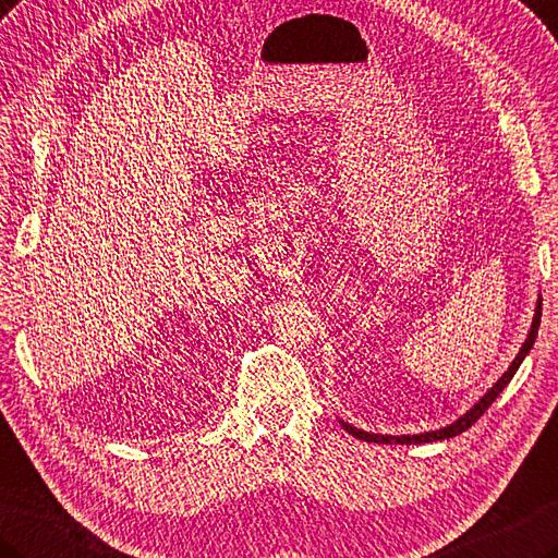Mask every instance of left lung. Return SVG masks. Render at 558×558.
<instances>
[{
    "instance_id": "8db88e82",
    "label": "left lung",
    "mask_w": 558,
    "mask_h": 558,
    "mask_svg": "<svg viewBox=\"0 0 558 558\" xmlns=\"http://www.w3.org/2000/svg\"><path fill=\"white\" fill-rule=\"evenodd\" d=\"M539 319H542V298L537 300V310H534V319H532V326H530V333L525 338V343H522L520 353L515 355V360H512L510 367L504 373V377H500L494 387H490L486 395L478 399L472 409H469L464 416L457 418L454 423L445 425V428L440 430H430V433H418V435H377V433H367V430H360V428H353L351 423H343V428L353 435V438L357 440H365V442H381V445H421V442H435V440H447V438H454V435L464 433L466 428H472V425L484 416L486 409L490 407L498 399L500 391H504L508 387V381L512 379V375L518 373V367L522 360L527 357V353L532 351L534 345V338H537V331H539Z\"/></svg>"
}]
</instances>
